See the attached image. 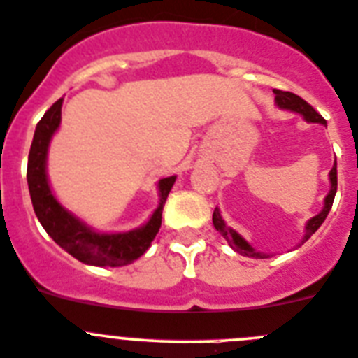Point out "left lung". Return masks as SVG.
<instances>
[{"label":"left lung","mask_w":358,"mask_h":358,"mask_svg":"<svg viewBox=\"0 0 358 358\" xmlns=\"http://www.w3.org/2000/svg\"><path fill=\"white\" fill-rule=\"evenodd\" d=\"M273 93H275V102H278L279 108H285V110L301 113L304 119L308 120V122L326 124V120L322 119L321 115L317 113L312 106L304 101V99H301L299 95H295V93H292V92H282V90H273ZM329 182H331V189H329L328 196H326V200H324V209L317 214V216H313L312 220L308 222V225H306V234H304V241H306V239H308L310 236H312L313 232H315L317 229L322 225V222H324L326 216H328L329 209H331V205H334L335 192H337V162H335L334 167H331V171H329ZM213 223H214V227H216V231L222 232V236L227 239V241H229V245L234 248L236 252L241 254V256L257 257V259H265V257H268L266 254H263V252H256V250H254V248L250 247V245H248L247 241H245V239L238 234V232H234L232 229H229V227L225 225V222L222 220V216H220V210L217 209H214Z\"/></svg>","instance_id":"obj_1"}]
</instances>
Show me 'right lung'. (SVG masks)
I'll use <instances>...</instances> for the list:
<instances>
[{"mask_svg": "<svg viewBox=\"0 0 358 358\" xmlns=\"http://www.w3.org/2000/svg\"><path fill=\"white\" fill-rule=\"evenodd\" d=\"M61 106H63V99H59L50 106V110L37 122L32 145H30L27 180H29L34 213L50 238L54 239L59 247H63L68 254L86 265H129L148 250L155 236L158 234V229L162 225V209L166 205L171 189L175 185L176 176L162 178L158 182L160 205L144 227L131 232H122V234H97L59 205L46 180V151H48L50 138L61 122Z\"/></svg>", "mask_w": 358, "mask_h": 358, "instance_id": "1", "label": "right lung"}]
</instances>
